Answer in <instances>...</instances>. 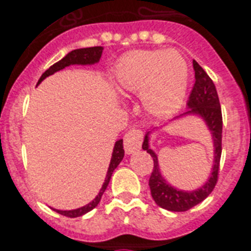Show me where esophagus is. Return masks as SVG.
<instances>
[{
	"mask_svg": "<svg viewBox=\"0 0 251 251\" xmlns=\"http://www.w3.org/2000/svg\"><path fill=\"white\" fill-rule=\"evenodd\" d=\"M143 141V131L139 129H131L124 137V149L126 153H134L141 149Z\"/></svg>",
	"mask_w": 251,
	"mask_h": 251,
	"instance_id": "esophagus-1",
	"label": "esophagus"
}]
</instances>
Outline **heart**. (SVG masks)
I'll use <instances>...</instances> for the list:
<instances>
[{
  "label": "heart",
  "mask_w": 251,
  "mask_h": 251,
  "mask_svg": "<svg viewBox=\"0 0 251 251\" xmlns=\"http://www.w3.org/2000/svg\"><path fill=\"white\" fill-rule=\"evenodd\" d=\"M113 83L120 92H139L143 105L167 117L182 105L189 84V66L177 50H133L118 60Z\"/></svg>",
  "instance_id": "1"
}]
</instances>
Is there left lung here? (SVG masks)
Masks as SVG:
<instances>
[{
	"mask_svg": "<svg viewBox=\"0 0 251 251\" xmlns=\"http://www.w3.org/2000/svg\"><path fill=\"white\" fill-rule=\"evenodd\" d=\"M193 68L195 72V83L187 100V110L179 114L181 118L185 116H198L204 121L207 129L210 130L212 139H214V165L212 172L204 185L197 190H179L167 182V179L161 176L159 160L155 151L150 149V133L145 135V141L142 149L147 151L153 159V171L150 177L149 185L151 189V195L157 206L173 212H182L193 208L194 206L204 201L214 190L218 182L219 164L222 156V134H223V117L220 101H219L216 87L207 73L199 66L197 61H193ZM175 118V120H176Z\"/></svg>",
	"mask_w": 251,
	"mask_h": 251,
	"instance_id": "left-lung-1",
	"label": "left lung"
}]
</instances>
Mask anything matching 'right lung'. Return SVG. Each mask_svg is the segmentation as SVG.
<instances>
[{
    "mask_svg": "<svg viewBox=\"0 0 251 251\" xmlns=\"http://www.w3.org/2000/svg\"><path fill=\"white\" fill-rule=\"evenodd\" d=\"M102 47H91V48H80V49H74L72 52H69L66 56L60 60L58 62H56L54 65H52L48 70H45V73L40 76V79L37 82V84H40L43 80L47 78V76L52 75L54 73L60 72L62 69L68 68L70 65H94L98 64L100 61V57H101L102 53ZM124 155H125V151H124V142L122 139H118L116 143H114L113 152H112V159H110L109 168H108V172H106L105 179H104V183H102L101 189L98 193V195L95 197V199L92 202H90L88 204L83 207H79L76 210H69V211H62V210H53L58 212V214L64 215V216H68V218H78V216H82V215L90 212L91 210H94L95 207L98 206L100 199H101L104 191H105L106 186L110 181V177L113 175V171L118 167V164L121 163L122 159H124Z\"/></svg>",
    "mask_w": 251,
    "mask_h": 251,
    "instance_id": "obj_1",
    "label": "right lung"
}]
</instances>
